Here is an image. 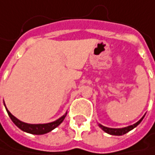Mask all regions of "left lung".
Here are the masks:
<instances>
[{
	"instance_id": "obj_1",
	"label": "left lung",
	"mask_w": 155,
	"mask_h": 155,
	"mask_svg": "<svg viewBox=\"0 0 155 155\" xmlns=\"http://www.w3.org/2000/svg\"><path fill=\"white\" fill-rule=\"evenodd\" d=\"M143 117L140 119L138 122H137L136 124H134V125H132V126H129V127H124V128H109V127H104V126H102V125H101V124H100L99 126H100V127H101L103 131H105L106 133H108L109 135H113V136H122V135L127 134V132H129L130 130H132V129L135 128L136 127H137L140 124V122L143 120Z\"/></svg>"
}]
</instances>
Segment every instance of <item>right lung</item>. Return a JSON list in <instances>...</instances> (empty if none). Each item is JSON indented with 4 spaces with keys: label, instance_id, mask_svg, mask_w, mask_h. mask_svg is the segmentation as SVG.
<instances>
[{
    "label": "right lung",
    "instance_id": "right-lung-1",
    "mask_svg": "<svg viewBox=\"0 0 155 155\" xmlns=\"http://www.w3.org/2000/svg\"><path fill=\"white\" fill-rule=\"evenodd\" d=\"M6 110L8 112L9 117L12 120V122L18 128H20L22 131H25L27 133H30L33 135H44V134H47L48 132L52 131L53 129L57 127L64 121V119L66 116V115H64L59 119H57L54 122H51V123H47V124H27V123H24V122L18 120V118H16L7 108H6Z\"/></svg>",
    "mask_w": 155,
    "mask_h": 155
}]
</instances>
